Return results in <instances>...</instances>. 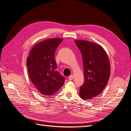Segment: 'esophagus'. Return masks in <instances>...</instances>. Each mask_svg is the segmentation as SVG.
Returning a JSON list of instances; mask_svg holds the SVG:
<instances>
[{"instance_id":"esophagus-1","label":"esophagus","mask_w":131,"mask_h":131,"mask_svg":"<svg viewBox=\"0 0 131 131\" xmlns=\"http://www.w3.org/2000/svg\"><path fill=\"white\" fill-rule=\"evenodd\" d=\"M73 78H74V77H73V75H70L69 77V79L70 80H72L73 79Z\"/></svg>"}]
</instances>
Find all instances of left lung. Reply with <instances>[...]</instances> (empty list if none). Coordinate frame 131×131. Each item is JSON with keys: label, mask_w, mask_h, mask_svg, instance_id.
<instances>
[{"label": "left lung", "mask_w": 131, "mask_h": 131, "mask_svg": "<svg viewBox=\"0 0 131 131\" xmlns=\"http://www.w3.org/2000/svg\"><path fill=\"white\" fill-rule=\"evenodd\" d=\"M83 60L84 83L79 95L83 100L98 95L105 89L110 76L111 66L107 54L100 45L91 41L75 40Z\"/></svg>", "instance_id": "obj_1"}]
</instances>
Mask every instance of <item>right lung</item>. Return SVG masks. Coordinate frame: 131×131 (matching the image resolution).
I'll use <instances>...</instances> for the list:
<instances>
[{
  "mask_svg": "<svg viewBox=\"0 0 131 131\" xmlns=\"http://www.w3.org/2000/svg\"><path fill=\"white\" fill-rule=\"evenodd\" d=\"M62 40L51 38L38 43L32 48L27 59L29 77L43 95H53L64 84V77L56 70L54 58L56 50Z\"/></svg>",
  "mask_w": 131,
  "mask_h": 131,
  "instance_id": "right-lung-1",
  "label": "right lung"
}]
</instances>
